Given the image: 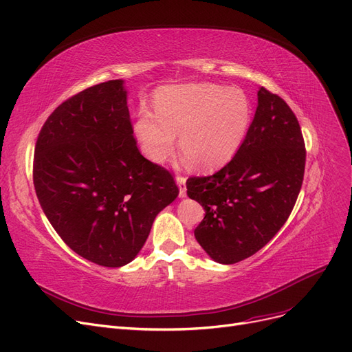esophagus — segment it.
Returning <instances> with one entry per match:
<instances>
[{"instance_id": "34e87169", "label": "esophagus", "mask_w": 352, "mask_h": 352, "mask_svg": "<svg viewBox=\"0 0 352 352\" xmlns=\"http://www.w3.org/2000/svg\"><path fill=\"white\" fill-rule=\"evenodd\" d=\"M176 184L179 186V196L185 198L186 196V177L185 176H176Z\"/></svg>"}]
</instances>
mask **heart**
Wrapping results in <instances>:
<instances>
[{
    "mask_svg": "<svg viewBox=\"0 0 352 352\" xmlns=\"http://www.w3.org/2000/svg\"><path fill=\"white\" fill-rule=\"evenodd\" d=\"M250 114L248 98L236 88L214 83L166 87L154 96V112L138 111L134 134L154 163L170 159L179 134L186 160L209 170L227 163L241 146Z\"/></svg>",
    "mask_w": 352,
    "mask_h": 352,
    "instance_id": "obj_1",
    "label": "heart"
}]
</instances>
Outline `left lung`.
Wrapping results in <instances>:
<instances>
[{
	"mask_svg": "<svg viewBox=\"0 0 352 352\" xmlns=\"http://www.w3.org/2000/svg\"><path fill=\"white\" fill-rule=\"evenodd\" d=\"M254 120L228 164L210 176L189 177L188 196L205 217L196 241L221 264L256 254L287 221L305 175L299 121L276 94L260 88Z\"/></svg>",
	"mask_w": 352,
	"mask_h": 352,
	"instance_id": "8db88e82",
	"label": "left lung"
}]
</instances>
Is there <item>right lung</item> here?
I'll list each match as a JSON object with an SVG mask.
<instances>
[{"mask_svg":"<svg viewBox=\"0 0 352 352\" xmlns=\"http://www.w3.org/2000/svg\"><path fill=\"white\" fill-rule=\"evenodd\" d=\"M124 80L98 83L56 108L34 148L33 182L54 231L104 267L135 258L154 218L179 195L172 173L137 148Z\"/></svg>","mask_w":352,"mask_h":352,"instance_id":"obj_1","label":"right lung"}]
</instances>
